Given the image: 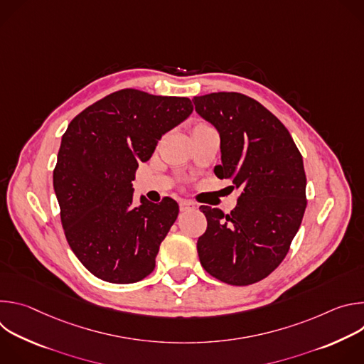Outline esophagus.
I'll list each match as a JSON object with an SVG mask.
<instances>
[{"label": "esophagus", "mask_w": 364, "mask_h": 364, "mask_svg": "<svg viewBox=\"0 0 364 364\" xmlns=\"http://www.w3.org/2000/svg\"><path fill=\"white\" fill-rule=\"evenodd\" d=\"M196 209V203L191 200H180V210L181 212H188Z\"/></svg>", "instance_id": "34e87169"}]
</instances>
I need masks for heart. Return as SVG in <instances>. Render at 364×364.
I'll use <instances>...</instances> for the list:
<instances>
[{"instance_id":"obj_1","label":"heart","mask_w":364,"mask_h":364,"mask_svg":"<svg viewBox=\"0 0 364 364\" xmlns=\"http://www.w3.org/2000/svg\"><path fill=\"white\" fill-rule=\"evenodd\" d=\"M196 127H209V125H207V124H204V122H200V124H197ZM196 127H194V128H196Z\"/></svg>"}]
</instances>
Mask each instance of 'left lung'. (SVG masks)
<instances>
[{
    "label": "left lung",
    "instance_id": "obj_1",
    "mask_svg": "<svg viewBox=\"0 0 364 364\" xmlns=\"http://www.w3.org/2000/svg\"><path fill=\"white\" fill-rule=\"evenodd\" d=\"M197 114L220 134L219 178L240 190L230 215L201 205L207 229L197 240L200 264L229 285H250L287 256L306 207L302 155L285 125L237 92L193 99Z\"/></svg>",
    "mask_w": 364,
    "mask_h": 364
}]
</instances>
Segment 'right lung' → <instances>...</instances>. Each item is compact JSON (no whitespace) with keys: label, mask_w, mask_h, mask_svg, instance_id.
Returning a JSON list of instances; mask_svg holds the SVG:
<instances>
[{"label":"right lung","mask_w":364,"mask_h":364,"mask_svg":"<svg viewBox=\"0 0 364 364\" xmlns=\"http://www.w3.org/2000/svg\"><path fill=\"white\" fill-rule=\"evenodd\" d=\"M193 112L191 100L121 89L95 102L63 134L53 187L73 253L96 278L132 284L155 268V256L178 216L170 197L132 205L138 163Z\"/></svg>","instance_id":"1"}]
</instances>
